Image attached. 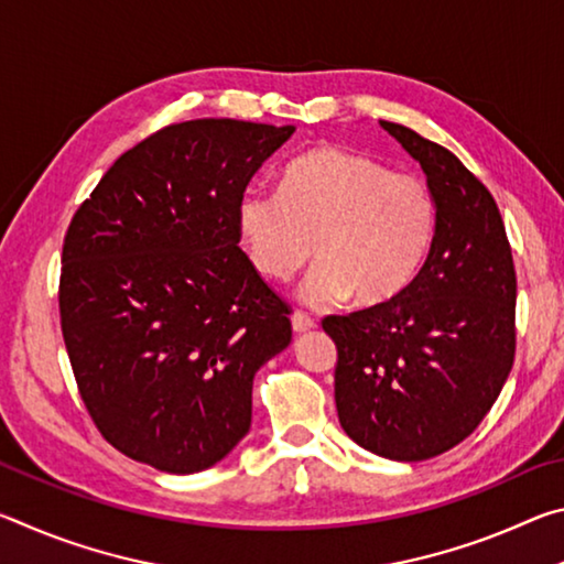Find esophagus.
<instances>
[{
  "instance_id": "1",
  "label": "esophagus",
  "mask_w": 564,
  "mask_h": 564,
  "mask_svg": "<svg viewBox=\"0 0 564 564\" xmlns=\"http://www.w3.org/2000/svg\"><path fill=\"white\" fill-rule=\"evenodd\" d=\"M291 326H293V333H305V330L316 328V321H313V318L308 316V313L295 311L293 316H291Z\"/></svg>"
}]
</instances>
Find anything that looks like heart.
Here are the masks:
<instances>
[{"instance_id": "obj_1", "label": "heart", "mask_w": 564, "mask_h": 564, "mask_svg": "<svg viewBox=\"0 0 564 564\" xmlns=\"http://www.w3.org/2000/svg\"><path fill=\"white\" fill-rule=\"evenodd\" d=\"M435 226V196L423 178L336 147L293 159L281 191L248 186L236 204L238 238L265 279L289 281L316 251L301 285L311 305L348 295L362 308L395 301L423 269Z\"/></svg>"}]
</instances>
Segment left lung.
I'll return each mask as SVG.
<instances>
[{"mask_svg": "<svg viewBox=\"0 0 564 564\" xmlns=\"http://www.w3.org/2000/svg\"><path fill=\"white\" fill-rule=\"evenodd\" d=\"M423 169L437 206L431 253L403 295L323 318L338 348L336 408L352 443L398 463L463 443L514 360L512 251L490 191L451 151L380 121Z\"/></svg>", "mask_w": 564, "mask_h": 564, "instance_id": "8db88e82", "label": "left lung"}]
</instances>
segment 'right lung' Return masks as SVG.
<instances>
[{
  "mask_svg": "<svg viewBox=\"0 0 564 564\" xmlns=\"http://www.w3.org/2000/svg\"><path fill=\"white\" fill-rule=\"evenodd\" d=\"M295 127L174 123L113 161L64 238L59 311L107 441L161 473L221 463L253 376L289 348V305L238 248L236 204Z\"/></svg>",
  "mask_w": 564,
  "mask_h": 564,
  "instance_id": "right-lung-1",
  "label": "right lung"
}]
</instances>
